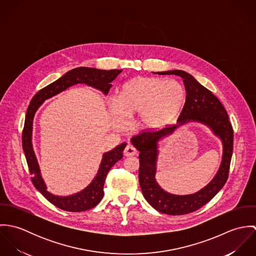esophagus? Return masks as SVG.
Segmentation results:
<instances>
[{"mask_svg":"<svg viewBox=\"0 0 256 256\" xmlns=\"http://www.w3.org/2000/svg\"><path fill=\"white\" fill-rule=\"evenodd\" d=\"M136 154H137V150L134 146H131V145H128L124 150V156H135Z\"/></svg>","mask_w":256,"mask_h":256,"instance_id":"34e87169","label":"esophagus"}]
</instances>
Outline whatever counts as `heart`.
Masks as SVG:
<instances>
[{
    "mask_svg": "<svg viewBox=\"0 0 256 256\" xmlns=\"http://www.w3.org/2000/svg\"><path fill=\"white\" fill-rule=\"evenodd\" d=\"M185 90L174 80L138 76L125 82L118 100H111L110 110L118 126L126 123V114H139V125L158 130L172 123L185 104Z\"/></svg>",
    "mask_w": 256,
    "mask_h": 256,
    "instance_id": "1",
    "label": "heart"
}]
</instances>
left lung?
I'll use <instances>...</instances> for the list:
<instances>
[{
    "label": "left lung",
    "mask_w": 256,
    "mask_h": 256,
    "mask_svg": "<svg viewBox=\"0 0 256 256\" xmlns=\"http://www.w3.org/2000/svg\"><path fill=\"white\" fill-rule=\"evenodd\" d=\"M154 74H176L182 78L186 98L176 125L158 131L144 132L131 139L132 145L140 152L139 182L146 202L154 209L166 215H185L208 203L224 185L232 154L234 131L228 113L220 102L192 74L182 70ZM189 122L207 126L220 138L223 146L222 160L216 176L206 186L192 194L176 196L162 190L156 182L158 148L160 140Z\"/></svg>",
    "instance_id": "8db88e82"
}]
</instances>
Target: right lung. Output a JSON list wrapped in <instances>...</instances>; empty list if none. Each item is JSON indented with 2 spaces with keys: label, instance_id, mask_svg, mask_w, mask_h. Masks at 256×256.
<instances>
[{
  "label": "right lung",
  "instance_id": "add662e5",
  "mask_svg": "<svg viewBox=\"0 0 256 256\" xmlns=\"http://www.w3.org/2000/svg\"><path fill=\"white\" fill-rule=\"evenodd\" d=\"M121 72L122 70H102L88 67L74 68L39 90L32 98L28 106L22 131V148L32 176V180L37 190L49 202L62 210L69 212H82L96 207L100 202L104 194V185L108 172L118 160L122 158V152L127 144L122 143L102 154L98 174L92 182L82 190L68 196L55 195L47 190V185L41 176L36 154L32 145L34 115L45 100L78 84L92 86L102 92L104 96H108L112 86L111 82H113Z\"/></svg>",
  "mask_w": 256,
  "mask_h": 256
}]
</instances>
